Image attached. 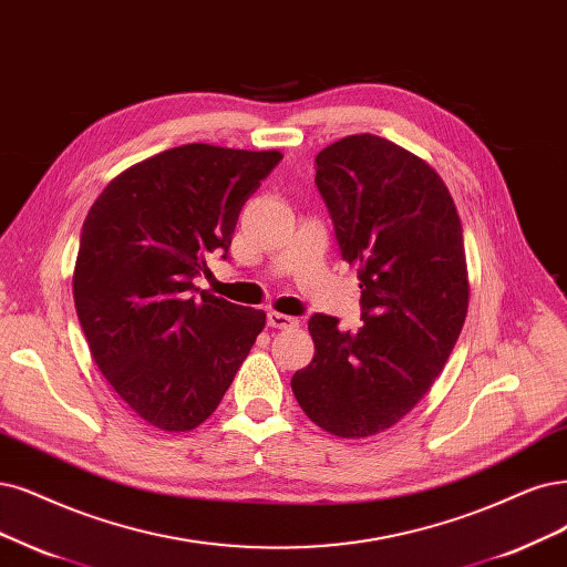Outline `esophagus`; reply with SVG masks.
<instances>
[{"label": "esophagus", "instance_id": "esophagus-1", "mask_svg": "<svg viewBox=\"0 0 567 567\" xmlns=\"http://www.w3.org/2000/svg\"><path fill=\"white\" fill-rule=\"evenodd\" d=\"M266 320H268V327H272V329H295V327H299L297 318L282 316V312H276V310H270Z\"/></svg>", "mask_w": 567, "mask_h": 567}]
</instances>
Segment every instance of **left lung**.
<instances>
[{"label":"left lung","instance_id":"1","mask_svg":"<svg viewBox=\"0 0 567 567\" xmlns=\"http://www.w3.org/2000/svg\"><path fill=\"white\" fill-rule=\"evenodd\" d=\"M316 184L341 257L358 264V331L316 312L312 362L291 375L303 413L362 439L423 400L465 324L470 285L463 226L432 167L379 135H350L316 158Z\"/></svg>","mask_w":567,"mask_h":567}]
</instances>
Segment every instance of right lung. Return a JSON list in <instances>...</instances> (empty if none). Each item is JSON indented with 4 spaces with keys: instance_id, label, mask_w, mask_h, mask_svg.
<instances>
[{
    "instance_id": "right-lung-1",
    "label": "right lung",
    "mask_w": 567,
    "mask_h": 567,
    "mask_svg": "<svg viewBox=\"0 0 567 567\" xmlns=\"http://www.w3.org/2000/svg\"><path fill=\"white\" fill-rule=\"evenodd\" d=\"M280 152L184 144L121 173L81 228L74 306L93 360L146 423L188 432L234 383L266 312L194 285L228 257L247 198Z\"/></svg>"
}]
</instances>
